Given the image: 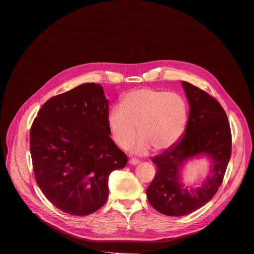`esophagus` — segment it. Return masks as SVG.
I'll use <instances>...</instances> for the list:
<instances>
[{
    "label": "esophagus",
    "mask_w": 254,
    "mask_h": 254,
    "mask_svg": "<svg viewBox=\"0 0 254 254\" xmlns=\"http://www.w3.org/2000/svg\"><path fill=\"white\" fill-rule=\"evenodd\" d=\"M139 163H140L139 159H136V158H130V159H129V164L132 165V166H136V165H138Z\"/></svg>",
    "instance_id": "34e87169"
}]
</instances>
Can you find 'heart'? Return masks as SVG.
Masks as SVG:
<instances>
[{
	"label": "heart",
	"mask_w": 254,
	"mask_h": 254,
	"mask_svg": "<svg viewBox=\"0 0 254 254\" xmlns=\"http://www.w3.org/2000/svg\"><path fill=\"white\" fill-rule=\"evenodd\" d=\"M189 122V106L178 92L143 87L128 91L107 116L110 136L123 149H127L138 135V150L151 147L166 150L184 134Z\"/></svg>",
	"instance_id": "b5f03b06"
}]
</instances>
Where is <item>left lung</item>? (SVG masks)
<instances>
[{
  "label": "left lung",
  "mask_w": 254,
  "mask_h": 254,
  "mask_svg": "<svg viewBox=\"0 0 254 254\" xmlns=\"http://www.w3.org/2000/svg\"><path fill=\"white\" fill-rule=\"evenodd\" d=\"M190 103L183 137L152 158L157 171L146 194L159 213L168 216L190 214L206 205L222 183L232 154V134L225 111L208 92L182 81ZM198 155L211 158L210 175L199 188H184L180 171L185 161Z\"/></svg>",
  "instance_id": "obj_1"
}]
</instances>
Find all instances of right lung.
Segmentation results:
<instances>
[{"instance_id":"obj_1","label":"right lung","mask_w":254,"mask_h":254,"mask_svg":"<svg viewBox=\"0 0 254 254\" xmlns=\"http://www.w3.org/2000/svg\"><path fill=\"white\" fill-rule=\"evenodd\" d=\"M108 104L100 84L84 83L50 98L32 125L37 184L51 204L68 214L85 216L103 207L109 175L127 163L109 136Z\"/></svg>"}]
</instances>
